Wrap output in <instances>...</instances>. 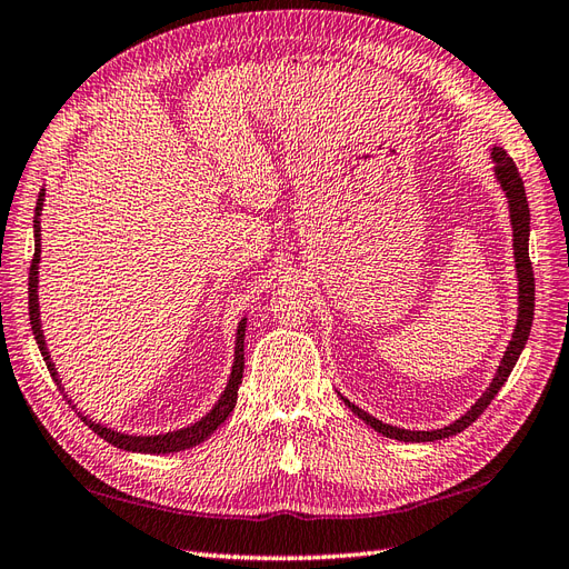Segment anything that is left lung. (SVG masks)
I'll return each instance as SVG.
<instances>
[{
	"label": "left lung",
	"mask_w": 569,
	"mask_h": 569,
	"mask_svg": "<svg viewBox=\"0 0 569 569\" xmlns=\"http://www.w3.org/2000/svg\"><path fill=\"white\" fill-rule=\"evenodd\" d=\"M492 163H495V174H498V182L502 187V192L507 194L509 201V218H512V236H515V261H517V279H519V317H517V327L512 333V341H509L507 351L500 360L498 372H495L490 387L486 389V395L480 397L469 411H466L459 420H455L451 426H445L440 430H403V428H395L387 426L382 420L372 418L370 413H366L362 409H358L356 403H351L348 399H343V403L351 409L358 418L366 420L370 428H375L377 432H382L385 437H391V440H401V442H435V440H445V437L457 435L461 430L469 428L473 420L483 413L490 401L498 395L500 387L507 382L509 372L517 366L519 353L527 346L529 331H531V322H533V269H531V259H529V201H527V192H523V182L521 174L515 166V160L507 156L505 149L495 146L492 149Z\"/></svg>",
	"instance_id": "1"
}]
</instances>
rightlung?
Returning a JSON list of instances; mask_svg holds the SVG:
<instances>
[{"instance_id":"obj_1","label":"right lung","mask_w":569,"mask_h":569,"mask_svg":"<svg viewBox=\"0 0 569 569\" xmlns=\"http://www.w3.org/2000/svg\"><path fill=\"white\" fill-rule=\"evenodd\" d=\"M42 197L46 192H40L38 203H36V221H33V232H36V254L31 261V271H28V315H31V329H33V337L38 341V348L42 353V360H46V366L52 375V380L60 385V389L64 391L60 377H57V370L52 366V358L48 353V343L46 337H42V329H40V312H38V264H40V211H42ZM244 325L247 319H240L238 325V337H236V362H232V372H230V380L226 385V391L218 399V403L211 409V413L203 416L197 423L187 426L182 430H174V432H166V435H124L118 430H110L100 423H93L86 416H81V420L86 426H89L96 435L103 437L106 442L127 449V451H143V455H170V451H180V449H189L199 442L207 440V437L221 426L226 423V418L230 416V411L236 409V401H238V389L242 385V370H244Z\"/></svg>"}]
</instances>
